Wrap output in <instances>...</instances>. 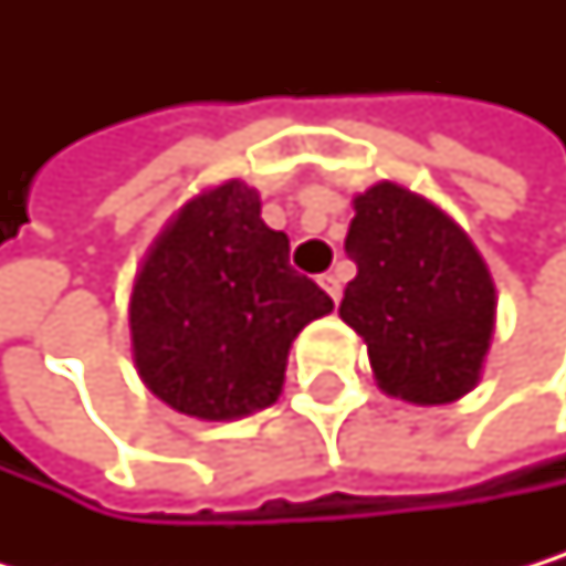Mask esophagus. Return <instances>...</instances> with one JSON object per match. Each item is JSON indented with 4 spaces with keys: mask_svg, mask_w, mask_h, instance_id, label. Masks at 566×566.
Masks as SVG:
<instances>
[{
    "mask_svg": "<svg viewBox=\"0 0 566 566\" xmlns=\"http://www.w3.org/2000/svg\"><path fill=\"white\" fill-rule=\"evenodd\" d=\"M318 285L325 289V295H329V298L339 305V298H343V281H339V274H322V277H318Z\"/></svg>",
    "mask_w": 566,
    "mask_h": 566,
    "instance_id": "obj_1",
    "label": "esophagus"
}]
</instances>
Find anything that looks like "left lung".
<instances>
[{
	"mask_svg": "<svg viewBox=\"0 0 566 566\" xmlns=\"http://www.w3.org/2000/svg\"><path fill=\"white\" fill-rule=\"evenodd\" d=\"M356 277L339 315L363 336L387 397L434 407L479 387L495 333V281L469 233L400 182L353 197Z\"/></svg>",
	"mask_w": 566,
	"mask_h": 566,
	"instance_id": "left-lung-1",
	"label": "left lung"
}]
</instances>
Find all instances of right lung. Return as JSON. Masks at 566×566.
Listing matches in <instances>:
<instances>
[{
	"mask_svg": "<svg viewBox=\"0 0 566 566\" xmlns=\"http://www.w3.org/2000/svg\"><path fill=\"white\" fill-rule=\"evenodd\" d=\"M333 298L289 264V237L261 220V197L227 179L186 200L145 251L132 295L142 384L197 421H237L285 387L295 336Z\"/></svg>",
	"mask_w": 566,
	"mask_h": 566,
	"instance_id": "right-lung-1",
	"label": "right lung"
}]
</instances>
